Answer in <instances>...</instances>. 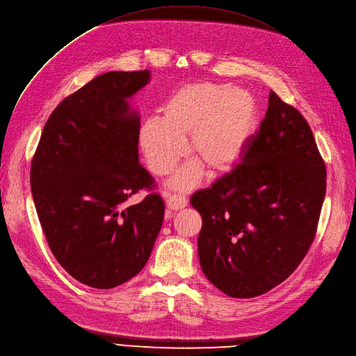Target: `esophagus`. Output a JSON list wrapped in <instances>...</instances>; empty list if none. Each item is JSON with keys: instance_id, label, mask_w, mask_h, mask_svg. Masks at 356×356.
<instances>
[{"instance_id": "obj_1", "label": "esophagus", "mask_w": 356, "mask_h": 356, "mask_svg": "<svg viewBox=\"0 0 356 356\" xmlns=\"http://www.w3.org/2000/svg\"><path fill=\"white\" fill-rule=\"evenodd\" d=\"M164 197H165V204H167V208L172 209V211H177V209H181L188 205V199L184 197L183 195H172L168 192H164L163 193Z\"/></svg>"}]
</instances>
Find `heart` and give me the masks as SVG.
<instances>
[{"label": "heart", "instance_id": "obj_1", "mask_svg": "<svg viewBox=\"0 0 356 356\" xmlns=\"http://www.w3.org/2000/svg\"><path fill=\"white\" fill-rule=\"evenodd\" d=\"M161 119H145L138 141L152 175H168L184 156L189 136L192 161L172 183L189 189L204 175H227L244 160L256 134L259 104L250 91L227 84L192 83L176 90L161 107Z\"/></svg>", "mask_w": 356, "mask_h": 356}]
</instances>
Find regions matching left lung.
I'll list each match as a JSON object with an SVG mask.
<instances>
[{"label":"left lung","instance_id":"left-lung-1","mask_svg":"<svg viewBox=\"0 0 356 356\" xmlns=\"http://www.w3.org/2000/svg\"><path fill=\"white\" fill-rule=\"evenodd\" d=\"M326 165L302 115L269 95L244 160L191 197L202 216L200 268L234 298L261 296L298 268L314 240Z\"/></svg>","mask_w":356,"mask_h":356}]
</instances>
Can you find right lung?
Returning <instances> with one entry per match:
<instances>
[{
	"instance_id": "add662e5",
	"label": "right lung",
	"mask_w": 356,
	"mask_h": 356,
	"mask_svg": "<svg viewBox=\"0 0 356 356\" xmlns=\"http://www.w3.org/2000/svg\"><path fill=\"white\" fill-rule=\"evenodd\" d=\"M151 72L112 71L60 102L49 116L30 167V186L46 241L74 280L109 289L145 266L164 220L151 192L127 200L154 179L140 164V116L128 99Z\"/></svg>"
}]
</instances>
